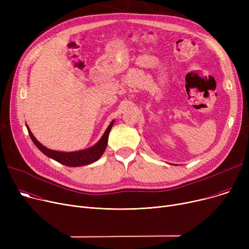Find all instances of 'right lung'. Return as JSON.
Segmentation results:
<instances>
[{"mask_svg": "<svg viewBox=\"0 0 249 249\" xmlns=\"http://www.w3.org/2000/svg\"><path fill=\"white\" fill-rule=\"evenodd\" d=\"M114 121L115 120H113L110 123V125L106 129V131L104 132L103 136L101 137V139L96 143L95 145L90 146L87 149L78 150V151H72V152L57 151V150H52V149H49V148L45 147L34 137V135L30 131L28 125H26V127H27V129H28V133H29L33 143L37 146V148L39 150L43 152L46 156H48V158L56 160L57 162L63 164V165L75 167V166L88 165L89 163H93V162L97 161L98 160H100V158L105 152V149H106V147H107L109 133H110L111 129L114 125Z\"/></svg>", "mask_w": 249, "mask_h": 249, "instance_id": "1", "label": "right lung"}]
</instances>
